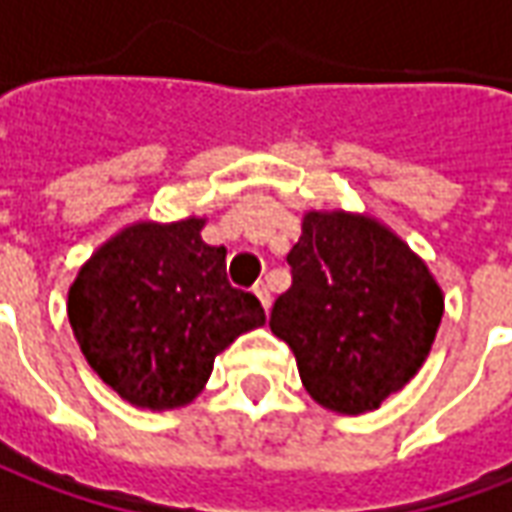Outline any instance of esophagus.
I'll list each match as a JSON object with an SVG mask.
<instances>
[{
    "instance_id": "esophagus-1",
    "label": "esophagus",
    "mask_w": 512,
    "mask_h": 512,
    "mask_svg": "<svg viewBox=\"0 0 512 512\" xmlns=\"http://www.w3.org/2000/svg\"><path fill=\"white\" fill-rule=\"evenodd\" d=\"M255 294H257V300H260V305H263V308L269 311V308H271L269 285H266V283H257V285H255Z\"/></svg>"
}]
</instances>
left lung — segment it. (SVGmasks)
<instances>
[{
  "instance_id": "8db88e82",
  "label": "left lung",
  "mask_w": 512,
  "mask_h": 512,
  "mask_svg": "<svg viewBox=\"0 0 512 512\" xmlns=\"http://www.w3.org/2000/svg\"><path fill=\"white\" fill-rule=\"evenodd\" d=\"M288 266L291 288L269 328L319 406L373 412L415 378L443 319V291L392 229L358 212H305Z\"/></svg>"
}]
</instances>
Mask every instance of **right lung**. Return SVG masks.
<instances>
[{
  "label": "right lung",
  "instance_id": "right-lung-1",
  "mask_svg": "<svg viewBox=\"0 0 512 512\" xmlns=\"http://www.w3.org/2000/svg\"><path fill=\"white\" fill-rule=\"evenodd\" d=\"M204 218L137 221L103 243L69 285L81 353L123 401L179 409L215 356L266 322L255 294L227 280V249L201 241Z\"/></svg>",
  "mask_w": 512,
  "mask_h": 512
}]
</instances>
